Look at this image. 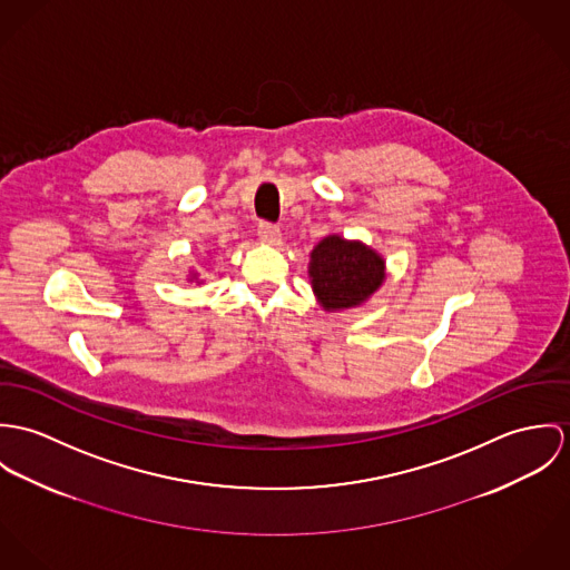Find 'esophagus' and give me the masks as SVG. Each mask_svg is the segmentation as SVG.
Masks as SVG:
<instances>
[{"label":"esophagus","mask_w":570,"mask_h":570,"mask_svg":"<svg viewBox=\"0 0 570 570\" xmlns=\"http://www.w3.org/2000/svg\"><path fill=\"white\" fill-rule=\"evenodd\" d=\"M257 236H259V240H262V243L275 245V243H279V238H282V232H279V227H277L275 223L262 220V223L257 225Z\"/></svg>","instance_id":"obj_1"}]
</instances>
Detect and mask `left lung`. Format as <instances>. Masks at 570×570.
Returning a JSON list of instances; mask_svg holds the SVG:
<instances>
[{"mask_svg":"<svg viewBox=\"0 0 570 570\" xmlns=\"http://www.w3.org/2000/svg\"><path fill=\"white\" fill-rule=\"evenodd\" d=\"M311 257L313 288L325 311L363 304L384 279V259L361 243L327 236Z\"/></svg>","mask_w":570,"mask_h":570,"instance_id":"1","label":"left lung"}]
</instances>
